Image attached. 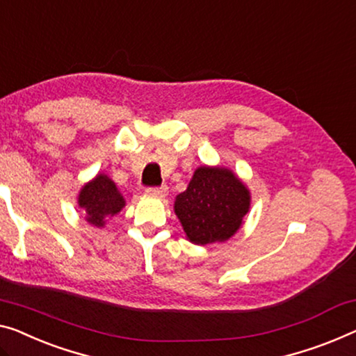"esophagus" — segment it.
<instances>
[{
    "mask_svg": "<svg viewBox=\"0 0 356 356\" xmlns=\"http://www.w3.org/2000/svg\"><path fill=\"white\" fill-rule=\"evenodd\" d=\"M148 196H155V198H163L168 193V187H150L145 190Z\"/></svg>",
    "mask_w": 356,
    "mask_h": 356,
    "instance_id": "34e87169",
    "label": "esophagus"
}]
</instances>
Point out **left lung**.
<instances>
[{
	"mask_svg": "<svg viewBox=\"0 0 356 356\" xmlns=\"http://www.w3.org/2000/svg\"><path fill=\"white\" fill-rule=\"evenodd\" d=\"M251 206L246 184L225 166H200L185 192L174 201V212L193 245L224 243L245 224Z\"/></svg>",
	"mask_w": 356,
	"mask_h": 356,
	"instance_id": "8db88e82",
	"label": "left lung"
}]
</instances>
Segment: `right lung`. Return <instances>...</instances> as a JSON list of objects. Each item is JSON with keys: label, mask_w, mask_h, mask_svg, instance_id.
<instances>
[{"label": "right lung", "mask_w": 356, "mask_h": 356, "mask_svg": "<svg viewBox=\"0 0 356 356\" xmlns=\"http://www.w3.org/2000/svg\"><path fill=\"white\" fill-rule=\"evenodd\" d=\"M78 206L84 211V219L94 227H104L107 219L118 214L126 201L107 174L99 172L79 190Z\"/></svg>", "instance_id": "1"}]
</instances>
